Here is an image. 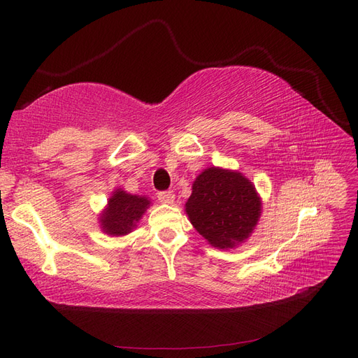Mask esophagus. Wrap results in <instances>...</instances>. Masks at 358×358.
Instances as JSON below:
<instances>
[{
    "mask_svg": "<svg viewBox=\"0 0 358 358\" xmlns=\"http://www.w3.org/2000/svg\"><path fill=\"white\" fill-rule=\"evenodd\" d=\"M158 200L164 204H171L173 201H175V194H173L171 191H161V192H158Z\"/></svg>",
    "mask_w": 358,
    "mask_h": 358,
    "instance_id": "1",
    "label": "esophagus"
}]
</instances>
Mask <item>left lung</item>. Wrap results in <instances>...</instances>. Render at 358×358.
I'll return each mask as SVG.
<instances>
[{
  "instance_id": "obj_1",
  "label": "left lung",
  "mask_w": 358,
  "mask_h": 358,
  "mask_svg": "<svg viewBox=\"0 0 358 358\" xmlns=\"http://www.w3.org/2000/svg\"><path fill=\"white\" fill-rule=\"evenodd\" d=\"M185 212L194 229L212 246L231 249L254 231L262 215V199L242 173L209 167L194 180Z\"/></svg>"
}]
</instances>
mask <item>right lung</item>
<instances>
[{
    "mask_svg": "<svg viewBox=\"0 0 358 358\" xmlns=\"http://www.w3.org/2000/svg\"><path fill=\"white\" fill-rule=\"evenodd\" d=\"M149 206L150 200L148 197L133 196L121 188L115 189L107 201L106 209L100 215L101 230L109 236H125L131 233Z\"/></svg>",
    "mask_w": 358,
    "mask_h": 358,
    "instance_id": "obj_1",
    "label": "right lung"
}]
</instances>
